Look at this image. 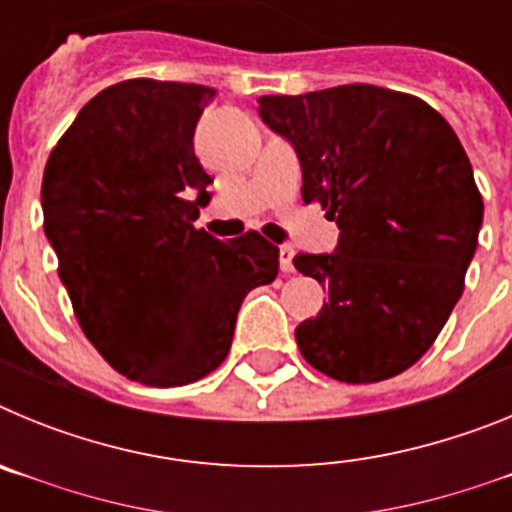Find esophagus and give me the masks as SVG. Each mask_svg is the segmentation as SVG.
Wrapping results in <instances>:
<instances>
[{"label":"esophagus","mask_w":512,"mask_h":512,"mask_svg":"<svg viewBox=\"0 0 512 512\" xmlns=\"http://www.w3.org/2000/svg\"><path fill=\"white\" fill-rule=\"evenodd\" d=\"M292 256H295L292 246L279 248V269H282L284 274H292V271H295V261H292Z\"/></svg>","instance_id":"obj_1"}]
</instances>
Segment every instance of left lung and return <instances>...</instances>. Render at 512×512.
Instances as JSON below:
<instances>
[{"mask_svg":"<svg viewBox=\"0 0 512 512\" xmlns=\"http://www.w3.org/2000/svg\"><path fill=\"white\" fill-rule=\"evenodd\" d=\"M292 143L302 200L336 220L333 253H297L295 269L328 289L295 338L310 366L369 384L431 348L464 292L482 194L451 125L413 94L372 84L259 99Z\"/></svg>","mask_w":512,"mask_h":512,"instance_id":"left-lung-1","label":"left lung"}]
</instances>
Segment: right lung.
<instances>
[{
  "label": "right lung",
  "instance_id": "add662e5",
  "mask_svg": "<svg viewBox=\"0 0 512 512\" xmlns=\"http://www.w3.org/2000/svg\"><path fill=\"white\" fill-rule=\"evenodd\" d=\"M215 89L128 79L89 99L43 174L45 235L84 336L122 377L179 387L223 364L279 248L194 228L212 179L194 128Z\"/></svg>",
  "mask_w": 512,
  "mask_h": 512
}]
</instances>
